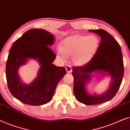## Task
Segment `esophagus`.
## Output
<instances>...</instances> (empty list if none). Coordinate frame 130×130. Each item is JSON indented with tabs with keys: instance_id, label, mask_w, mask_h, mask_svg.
<instances>
[{
	"instance_id": "obj_1",
	"label": "esophagus",
	"mask_w": 130,
	"mask_h": 130,
	"mask_svg": "<svg viewBox=\"0 0 130 130\" xmlns=\"http://www.w3.org/2000/svg\"><path fill=\"white\" fill-rule=\"evenodd\" d=\"M65 68L67 73H71L72 72V69L70 65H66V66Z\"/></svg>"
}]
</instances>
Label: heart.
<instances>
[{
    "instance_id": "1",
    "label": "heart",
    "mask_w": 130,
    "mask_h": 130,
    "mask_svg": "<svg viewBox=\"0 0 130 130\" xmlns=\"http://www.w3.org/2000/svg\"><path fill=\"white\" fill-rule=\"evenodd\" d=\"M99 40L97 36L75 35L64 41L63 47L58 51V57L66 60L67 55L72 56L74 63L83 65L91 59L99 47Z\"/></svg>"
}]
</instances>
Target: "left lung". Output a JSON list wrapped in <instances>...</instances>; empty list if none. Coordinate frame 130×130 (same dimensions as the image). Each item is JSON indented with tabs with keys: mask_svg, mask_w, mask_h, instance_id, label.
I'll list each match as a JSON object with an SVG mask.
<instances>
[{
	"mask_svg": "<svg viewBox=\"0 0 130 130\" xmlns=\"http://www.w3.org/2000/svg\"><path fill=\"white\" fill-rule=\"evenodd\" d=\"M101 37V42L96 52L88 63L82 66L73 68V91L79 102L88 105L106 102L113 98L118 91L124 76V67L121 49L118 42L104 29H92ZM108 72L113 79L110 88L104 95H89L86 92L85 83L93 72Z\"/></svg>",
	"mask_w": 130,
	"mask_h": 130,
	"instance_id": "8db88e82",
	"label": "left lung"
}]
</instances>
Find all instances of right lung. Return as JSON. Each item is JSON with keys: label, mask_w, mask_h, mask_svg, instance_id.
<instances>
[{"label": "right lung", "mask_w": 130, "mask_h": 130, "mask_svg": "<svg viewBox=\"0 0 130 130\" xmlns=\"http://www.w3.org/2000/svg\"><path fill=\"white\" fill-rule=\"evenodd\" d=\"M53 42L50 32L34 28L16 40L10 50L6 66L8 86L12 95L24 104L38 106L49 102L58 82L66 74L64 67L52 64L56 56L48 46ZM28 58L38 61L41 68L35 81L25 85L19 79L17 70Z\"/></svg>", "instance_id": "add662e5"}]
</instances>
